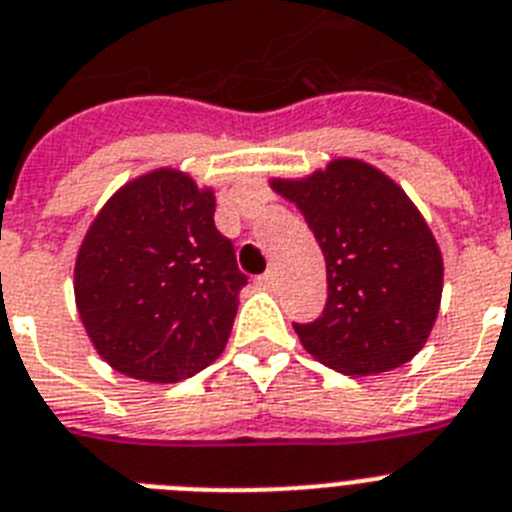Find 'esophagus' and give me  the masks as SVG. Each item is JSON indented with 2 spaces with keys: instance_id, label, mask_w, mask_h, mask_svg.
<instances>
[{
  "instance_id": "34e87169",
  "label": "esophagus",
  "mask_w": 512,
  "mask_h": 512,
  "mask_svg": "<svg viewBox=\"0 0 512 512\" xmlns=\"http://www.w3.org/2000/svg\"><path fill=\"white\" fill-rule=\"evenodd\" d=\"M257 286H260V289H276L278 286V278H276V273H273V270H268V273H263V276H257Z\"/></svg>"
}]
</instances>
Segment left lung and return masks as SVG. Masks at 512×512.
<instances>
[{
  "instance_id": "1",
  "label": "left lung",
  "mask_w": 512,
  "mask_h": 512,
  "mask_svg": "<svg viewBox=\"0 0 512 512\" xmlns=\"http://www.w3.org/2000/svg\"><path fill=\"white\" fill-rule=\"evenodd\" d=\"M273 190L302 210L328 270L322 315L294 322L304 349L359 377L409 362L440 309L442 255L406 192L351 158Z\"/></svg>"
}]
</instances>
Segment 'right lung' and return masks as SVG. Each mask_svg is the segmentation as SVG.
Masks as SVG:
<instances>
[{"label":"right lung","instance_id":"1","mask_svg":"<svg viewBox=\"0 0 512 512\" xmlns=\"http://www.w3.org/2000/svg\"><path fill=\"white\" fill-rule=\"evenodd\" d=\"M213 213V192L161 169L122 187L85 234L77 312L122 375L179 382L216 362L229 341L247 276Z\"/></svg>","mask_w":512,"mask_h":512}]
</instances>
